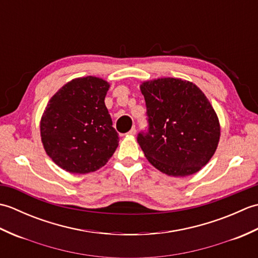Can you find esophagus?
Listing matches in <instances>:
<instances>
[{
    "instance_id": "34e87169",
    "label": "esophagus",
    "mask_w": 258,
    "mask_h": 258,
    "mask_svg": "<svg viewBox=\"0 0 258 258\" xmlns=\"http://www.w3.org/2000/svg\"><path fill=\"white\" fill-rule=\"evenodd\" d=\"M135 134H136V128H135V127L131 128V131L127 133V135H131V136H133V135H135Z\"/></svg>"
}]
</instances>
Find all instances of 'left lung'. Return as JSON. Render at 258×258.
Returning <instances> with one entry per match:
<instances>
[{
	"label": "left lung",
	"instance_id": "1",
	"mask_svg": "<svg viewBox=\"0 0 258 258\" xmlns=\"http://www.w3.org/2000/svg\"><path fill=\"white\" fill-rule=\"evenodd\" d=\"M149 127L138 135L147 160L169 176H187L205 166L217 149V115L195 84L165 78L141 85Z\"/></svg>",
	"mask_w": 258,
	"mask_h": 258
}]
</instances>
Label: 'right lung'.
Listing matches in <instances>:
<instances>
[{"mask_svg":"<svg viewBox=\"0 0 258 258\" xmlns=\"http://www.w3.org/2000/svg\"><path fill=\"white\" fill-rule=\"evenodd\" d=\"M108 87L106 81L94 76L72 80L51 98L43 113V146L67 172H94L116 150L118 134L104 103Z\"/></svg>","mask_w":258,"mask_h":258,"instance_id":"right-lung-1","label":"right lung"}]
</instances>
